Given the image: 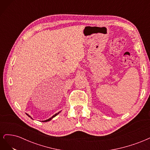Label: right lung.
<instances>
[{
    "label": "right lung",
    "mask_w": 150,
    "mask_h": 150,
    "mask_svg": "<svg viewBox=\"0 0 150 150\" xmlns=\"http://www.w3.org/2000/svg\"><path fill=\"white\" fill-rule=\"evenodd\" d=\"M60 112H61V111H59V112L56 113V114H55V115H53V116H52L51 117H50V118H49V119H48V120H44V121H42V122H47V121H51V120H52V119L53 118V117H55V116H57V115L59 114V113ZM26 115H28V116L29 117H30L31 119H33V118H32V117H30V116H29V115L28 114H27V113H26Z\"/></svg>",
    "instance_id": "right-lung-1"
}]
</instances>
